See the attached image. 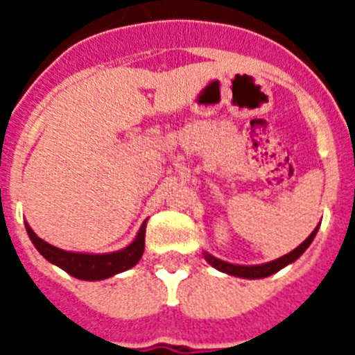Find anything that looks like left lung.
I'll return each instance as SVG.
<instances>
[{
  "label": "left lung",
  "instance_id": "obj_1",
  "mask_svg": "<svg viewBox=\"0 0 355 355\" xmlns=\"http://www.w3.org/2000/svg\"><path fill=\"white\" fill-rule=\"evenodd\" d=\"M316 231H318V225H316L315 231H313V233L309 234V236H307L306 240H304L302 243L297 247V249H293L291 252L284 254L283 258L274 259V261H270V263H263V265H250V266L233 265V263L222 261V259L215 258V256H211V254H208V252H205V258H206V261L213 266V268L224 272V274L236 275V277H243V279H263V277H268V275L275 274V272H279L286 265L293 263L297 258H300V256L304 254V250L311 245L313 238L316 236Z\"/></svg>",
  "mask_w": 355,
  "mask_h": 355
}]
</instances>
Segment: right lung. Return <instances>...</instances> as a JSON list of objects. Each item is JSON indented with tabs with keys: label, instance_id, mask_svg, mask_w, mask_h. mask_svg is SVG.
I'll return each mask as SVG.
<instances>
[{
	"label": "right lung",
	"instance_id": "1",
	"mask_svg": "<svg viewBox=\"0 0 355 355\" xmlns=\"http://www.w3.org/2000/svg\"><path fill=\"white\" fill-rule=\"evenodd\" d=\"M26 225L31 243L35 245V249L42 254L44 258L53 263V265L60 266L62 270L71 274L72 277L83 279V281H101V279H108L115 274L130 270L131 266L140 261L144 247H146V222L140 227L137 238L131 241L126 249L108 254L67 252V250H62L55 245H49L48 241H44L42 238L33 233V229L30 225Z\"/></svg>",
	"mask_w": 355,
	"mask_h": 355
}]
</instances>
